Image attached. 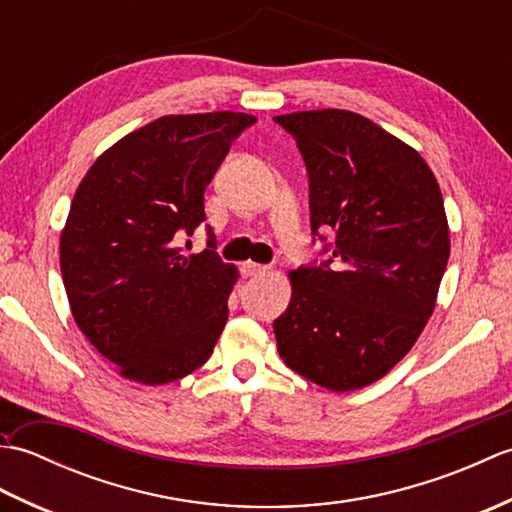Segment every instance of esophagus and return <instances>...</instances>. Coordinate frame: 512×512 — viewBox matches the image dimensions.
<instances>
[{"label":"esophagus","mask_w":512,"mask_h":512,"mask_svg":"<svg viewBox=\"0 0 512 512\" xmlns=\"http://www.w3.org/2000/svg\"><path fill=\"white\" fill-rule=\"evenodd\" d=\"M242 273H244V277H257V275H266V273H268V266L255 264V262H244V264H242Z\"/></svg>","instance_id":"1"}]
</instances>
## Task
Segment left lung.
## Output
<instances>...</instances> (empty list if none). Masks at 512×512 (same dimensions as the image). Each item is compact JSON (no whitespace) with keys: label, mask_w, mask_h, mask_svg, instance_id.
I'll return each mask as SVG.
<instances>
[{"label":"left lung","mask_w":512,"mask_h":512,"mask_svg":"<svg viewBox=\"0 0 512 512\" xmlns=\"http://www.w3.org/2000/svg\"><path fill=\"white\" fill-rule=\"evenodd\" d=\"M275 121L306 162L312 233L336 231L328 262L288 273L277 350L314 385L361 389L407 356L436 310L451 250L438 180L416 149L361 114Z\"/></svg>","instance_id":"left-lung-1"}]
</instances>
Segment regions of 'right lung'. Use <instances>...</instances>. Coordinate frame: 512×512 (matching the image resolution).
<instances>
[{
  "label": "right lung",
  "instance_id": "right-lung-1",
  "mask_svg": "<svg viewBox=\"0 0 512 512\" xmlns=\"http://www.w3.org/2000/svg\"><path fill=\"white\" fill-rule=\"evenodd\" d=\"M255 116H162L94 160L70 204L59 259L72 317L116 372L165 385L202 367L239 279L215 239L184 255L204 222V191ZM211 233V228H209Z\"/></svg>",
  "mask_w": 512,
  "mask_h": 512
}]
</instances>
